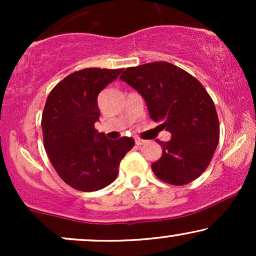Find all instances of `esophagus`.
Segmentation results:
<instances>
[{"label":"esophagus","instance_id":"34e87169","mask_svg":"<svg viewBox=\"0 0 256 256\" xmlns=\"http://www.w3.org/2000/svg\"><path fill=\"white\" fill-rule=\"evenodd\" d=\"M134 142H136V146H143V144H144V143H146V140H140V138H136V140H134Z\"/></svg>","mask_w":256,"mask_h":256}]
</instances>
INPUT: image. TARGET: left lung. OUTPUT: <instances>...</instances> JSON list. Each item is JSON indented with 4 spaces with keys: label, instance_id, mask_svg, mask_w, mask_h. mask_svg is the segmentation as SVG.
I'll return each instance as SVG.
<instances>
[{
    "label": "left lung",
    "instance_id": "left-lung-1",
    "mask_svg": "<svg viewBox=\"0 0 256 256\" xmlns=\"http://www.w3.org/2000/svg\"><path fill=\"white\" fill-rule=\"evenodd\" d=\"M120 79L142 95L150 118L172 134L168 142L156 140L162 155L152 164L154 174L172 185L200 177L219 143L218 114L204 85L165 61L128 67Z\"/></svg>",
    "mask_w": 256,
    "mask_h": 256
}]
</instances>
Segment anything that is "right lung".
<instances>
[{
    "label": "right lung",
    "mask_w": 256,
    "mask_h": 256,
    "mask_svg": "<svg viewBox=\"0 0 256 256\" xmlns=\"http://www.w3.org/2000/svg\"><path fill=\"white\" fill-rule=\"evenodd\" d=\"M122 68L73 72L49 94L42 116L43 142L55 171L80 192H96L118 177L120 161L134 146L131 137L112 140L98 134V96Z\"/></svg>",
    "instance_id": "right-lung-1"
}]
</instances>
